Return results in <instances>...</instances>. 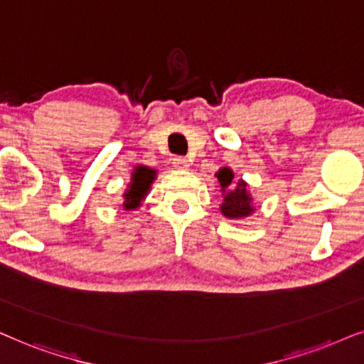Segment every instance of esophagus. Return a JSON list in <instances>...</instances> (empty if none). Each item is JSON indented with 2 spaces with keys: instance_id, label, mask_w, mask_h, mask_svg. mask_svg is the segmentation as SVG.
<instances>
[{
  "instance_id": "1",
  "label": "esophagus",
  "mask_w": 364,
  "mask_h": 364,
  "mask_svg": "<svg viewBox=\"0 0 364 364\" xmlns=\"http://www.w3.org/2000/svg\"><path fill=\"white\" fill-rule=\"evenodd\" d=\"M173 166L176 169H181V171H186V169H190V159L186 158H174L173 159Z\"/></svg>"
}]
</instances>
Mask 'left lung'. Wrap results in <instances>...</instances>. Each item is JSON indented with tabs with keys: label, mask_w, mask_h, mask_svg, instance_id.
Segmentation results:
<instances>
[{
	"label": "left lung",
	"mask_w": 364,
	"mask_h": 364,
	"mask_svg": "<svg viewBox=\"0 0 364 364\" xmlns=\"http://www.w3.org/2000/svg\"><path fill=\"white\" fill-rule=\"evenodd\" d=\"M216 176L218 181L221 183V215L228 218V220H245V218L253 215L255 205L248 183L245 179H238L235 185V173L228 166L220 168Z\"/></svg>",
	"instance_id": "1"
}]
</instances>
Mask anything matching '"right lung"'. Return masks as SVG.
<instances>
[{
    "label": "right lung",
    "instance_id": "1",
    "mask_svg": "<svg viewBox=\"0 0 364 364\" xmlns=\"http://www.w3.org/2000/svg\"><path fill=\"white\" fill-rule=\"evenodd\" d=\"M156 169L138 164L132 171V179H129L128 188L123 193V208L126 211H133L144 201L148 191L151 190L153 181L156 179Z\"/></svg>",
    "mask_w": 364,
    "mask_h": 364
}]
</instances>
